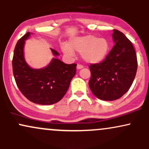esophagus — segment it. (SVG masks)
I'll use <instances>...</instances> for the list:
<instances>
[{"mask_svg": "<svg viewBox=\"0 0 149 149\" xmlns=\"http://www.w3.org/2000/svg\"><path fill=\"white\" fill-rule=\"evenodd\" d=\"M83 65H81V64H77V69L80 70V69H83Z\"/></svg>", "mask_w": 149, "mask_h": 149, "instance_id": "1", "label": "esophagus"}]
</instances>
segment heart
<instances>
[{
  "label": "heart",
  "mask_w": 149,
  "mask_h": 149,
  "mask_svg": "<svg viewBox=\"0 0 149 149\" xmlns=\"http://www.w3.org/2000/svg\"><path fill=\"white\" fill-rule=\"evenodd\" d=\"M110 45L106 38L93 35L75 37L69 40V45L63 44L61 50L66 55H73V51L80 53L81 58L89 64L101 62L109 54Z\"/></svg>",
  "instance_id": "b5f03b06"
}]
</instances>
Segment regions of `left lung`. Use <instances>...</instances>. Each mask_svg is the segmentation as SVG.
I'll use <instances>...</instances> for the list:
<instances>
[{
  "label": "left lung",
  "mask_w": 149,
  "mask_h": 149,
  "mask_svg": "<svg viewBox=\"0 0 149 149\" xmlns=\"http://www.w3.org/2000/svg\"><path fill=\"white\" fill-rule=\"evenodd\" d=\"M111 50L102 62L90 66L89 86L94 95L104 101L120 98L129 90L137 70V59L130 40L122 32L113 30Z\"/></svg>",
  "instance_id": "left-lung-1"
}]
</instances>
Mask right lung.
<instances>
[{
	"mask_svg": "<svg viewBox=\"0 0 149 149\" xmlns=\"http://www.w3.org/2000/svg\"><path fill=\"white\" fill-rule=\"evenodd\" d=\"M28 32L18 40L13 59V74L21 92L31 102L50 105L59 102L69 88L76 73V64H66L56 57L59 54L51 49L54 56L49 64L41 69H33L26 63L24 54Z\"/></svg>",
	"mask_w": 149,
	"mask_h": 149,
	"instance_id": "1",
	"label": "right lung"
}]
</instances>
